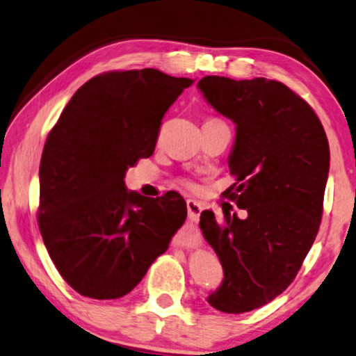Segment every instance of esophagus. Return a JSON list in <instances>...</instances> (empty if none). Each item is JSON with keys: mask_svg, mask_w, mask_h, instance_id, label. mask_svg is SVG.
<instances>
[{"mask_svg": "<svg viewBox=\"0 0 356 356\" xmlns=\"http://www.w3.org/2000/svg\"><path fill=\"white\" fill-rule=\"evenodd\" d=\"M186 204H188L189 222L192 223V225H197L198 220H200V214H202V211H203V207L197 200H192V198H191V200L186 202Z\"/></svg>", "mask_w": 356, "mask_h": 356, "instance_id": "1", "label": "esophagus"}]
</instances>
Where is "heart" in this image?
<instances>
[{
  "instance_id": "heart-1",
  "label": "heart",
  "mask_w": 356,
  "mask_h": 356,
  "mask_svg": "<svg viewBox=\"0 0 356 356\" xmlns=\"http://www.w3.org/2000/svg\"><path fill=\"white\" fill-rule=\"evenodd\" d=\"M181 184H184V186H188L189 189H195L197 186H195V183H192L191 179H181Z\"/></svg>"
}]
</instances>
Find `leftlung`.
Listing matches in <instances>:
<instances>
[{"label": "left lung", "instance_id": "left-lung-1", "mask_svg": "<svg viewBox=\"0 0 356 356\" xmlns=\"http://www.w3.org/2000/svg\"><path fill=\"white\" fill-rule=\"evenodd\" d=\"M198 89L236 123V183L223 195L247 217L203 211L200 228L223 267L208 303L241 314L272 302L300 270L319 232L330 147L313 108L283 83L204 76Z\"/></svg>", "mask_w": 356, "mask_h": 356}]
</instances>
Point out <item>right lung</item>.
<instances>
[{
  "mask_svg": "<svg viewBox=\"0 0 356 356\" xmlns=\"http://www.w3.org/2000/svg\"><path fill=\"white\" fill-rule=\"evenodd\" d=\"M192 83L154 68L98 74L49 131L37 222L56 269L78 294L127 296L183 227L188 208L177 192L143 197L123 178L153 154L162 117Z\"/></svg>",
  "mask_w": 356,
  "mask_h": 356,
  "instance_id": "obj_1",
  "label": "right lung"
}]
</instances>
